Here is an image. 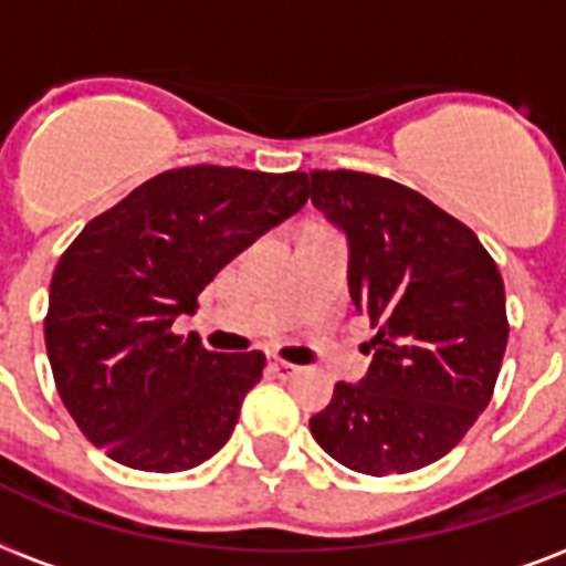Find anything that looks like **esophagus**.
Wrapping results in <instances>:
<instances>
[{
	"label": "esophagus",
	"mask_w": 566,
	"mask_h": 566,
	"mask_svg": "<svg viewBox=\"0 0 566 566\" xmlns=\"http://www.w3.org/2000/svg\"><path fill=\"white\" fill-rule=\"evenodd\" d=\"M270 368L275 370V374H279V377H296V374H300V368H296V365H291V361H284V359H279V356H275L273 361H270Z\"/></svg>",
	"instance_id": "esophagus-1"
}]
</instances>
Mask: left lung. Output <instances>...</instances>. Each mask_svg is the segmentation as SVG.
I'll return each instance as SVG.
<instances>
[{
	"mask_svg": "<svg viewBox=\"0 0 566 566\" xmlns=\"http://www.w3.org/2000/svg\"><path fill=\"white\" fill-rule=\"evenodd\" d=\"M312 205L350 245L347 282L377 335L359 382L308 421L361 474L437 463L478 421L507 347L504 282L472 228L416 189L365 171H312Z\"/></svg>",
	"mask_w": 566,
	"mask_h": 566,
	"instance_id": "obj_1",
	"label": "left lung"
}]
</instances>
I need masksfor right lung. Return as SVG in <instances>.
<instances>
[{"label":"right lung","mask_w":566,"mask_h":566,"mask_svg":"<svg viewBox=\"0 0 566 566\" xmlns=\"http://www.w3.org/2000/svg\"><path fill=\"white\" fill-rule=\"evenodd\" d=\"M305 201V171L187 166L82 228L55 266L43 338L62 403L92 446L139 472L196 469L226 446L264 353H210L171 326Z\"/></svg>","instance_id":"right-lung-1"}]
</instances>
